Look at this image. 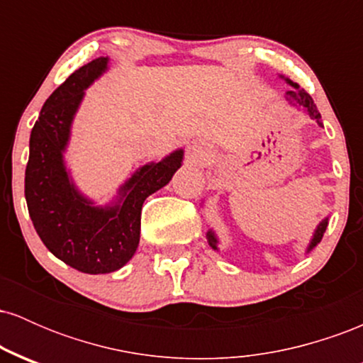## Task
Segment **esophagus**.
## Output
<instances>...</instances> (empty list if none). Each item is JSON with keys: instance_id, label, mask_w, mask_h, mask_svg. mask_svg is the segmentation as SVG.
<instances>
[{"instance_id": "34e87169", "label": "esophagus", "mask_w": 363, "mask_h": 363, "mask_svg": "<svg viewBox=\"0 0 363 363\" xmlns=\"http://www.w3.org/2000/svg\"><path fill=\"white\" fill-rule=\"evenodd\" d=\"M189 157L194 158V160H199L203 157V150L198 145H193V147H189Z\"/></svg>"}]
</instances>
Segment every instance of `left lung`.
Instances as JSON below:
<instances>
[{"label": "left lung", "instance_id": "1", "mask_svg": "<svg viewBox=\"0 0 363 363\" xmlns=\"http://www.w3.org/2000/svg\"><path fill=\"white\" fill-rule=\"evenodd\" d=\"M286 82H289L290 85H291V89H290L289 91H286V99H289V101L294 102L295 106L302 107V109L306 111L307 114H309V118H311V119H315V123H318L319 126H323V121H320V114H319L318 107H315L314 101H312L311 95L307 94V91L303 90V89H301V86H298L297 83L290 82L289 78H286ZM326 227H328V218H326V220H323V222H320V223L318 225V228H315L314 235H312V240H311L309 249H307V251H311V249H314L315 245H318V244L320 242V239H323L324 232H326ZM206 237H208V242H210L211 247H213V249H218V247H216V244H218V240H216V237H215L213 232H211V230L208 232Z\"/></svg>", "mask_w": 363, "mask_h": 363}]
</instances>
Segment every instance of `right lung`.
<instances>
[{"instance_id":"obj_1","label":"right lung","mask_w":363,"mask_h":363,"mask_svg":"<svg viewBox=\"0 0 363 363\" xmlns=\"http://www.w3.org/2000/svg\"><path fill=\"white\" fill-rule=\"evenodd\" d=\"M97 57L69 74L45 101L30 133L25 169L28 215L45 247L57 259L82 273L101 274L123 268L140 244L141 206L169 184L181 167L182 150L136 170L119 191L116 205L94 206L78 193L66 172L62 152L86 86L107 69Z\"/></svg>"}]
</instances>
